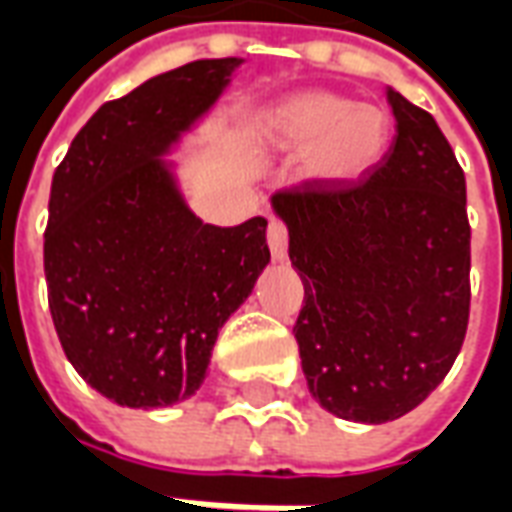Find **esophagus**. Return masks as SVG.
Returning a JSON list of instances; mask_svg holds the SVG:
<instances>
[{"instance_id": "obj_1", "label": "esophagus", "mask_w": 512, "mask_h": 512, "mask_svg": "<svg viewBox=\"0 0 512 512\" xmlns=\"http://www.w3.org/2000/svg\"><path fill=\"white\" fill-rule=\"evenodd\" d=\"M266 241L268 249H271V257L274 260H285V255H288V227L277 222V219H271L266 230Z\"/></svg>"}]
</instances>
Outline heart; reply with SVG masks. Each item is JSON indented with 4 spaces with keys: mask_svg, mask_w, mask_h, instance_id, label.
Here are the masks:
<instances>
[{
    "mask_svg": "<svg viewBox=\"0 0 512 512\" xmlns=\"http://www.w3.org/2000/svg\"><path fill=\"white\" fill-rule=\"evenodd\" d=\"M260 134L271 150L301 156V175L326 189H343L381 164L392 117L381 106L354 104L329 90H304L268 106Z\"/></svg>",
    "mask_w": 512,
    "mask_h": 512,
    "instance_id": "b5f03b06",
    "label": "heart"
}]
</instances>
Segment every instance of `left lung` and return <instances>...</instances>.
I'll use <instances>...</instances> for the list:
<instances>
[{
	"label": "left lung",
	"mask_w": 512,
	"mask_h": 512,
	"mask_svg": "<svg viewBox=\"0 0 512 512\" xmlns=\"http://www.w3.org/2000/svg\"><path fill=\"white\" fill-rule=\"evenodd\" d=\"M395 139L343 189L304 180L271 197L304 282L293 326L312 397L351 422L417 408L450 373L469 323L466 178L436 120L392 87Z\"/></svg>",
	"instance_id": "1"
}]
</instances>
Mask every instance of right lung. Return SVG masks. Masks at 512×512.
<instances>
[{"instance_id":"obj_1","label":"right lung","mask_w":512,"mask_h":512,"mask_svg":"<svg viewBox=\"0 0 512 512\" xmlns=\"http://www.w3.org/2000/svg\"><path fill=\"white\" fill-rule=\"evenodd\" d=\"M241 62H189L104 104L51 180V321L76 373L117 406L161 408L194 395L219 329L271 260L263 216L205 224L161 158Z\"/></svg>"}]
</instances>
